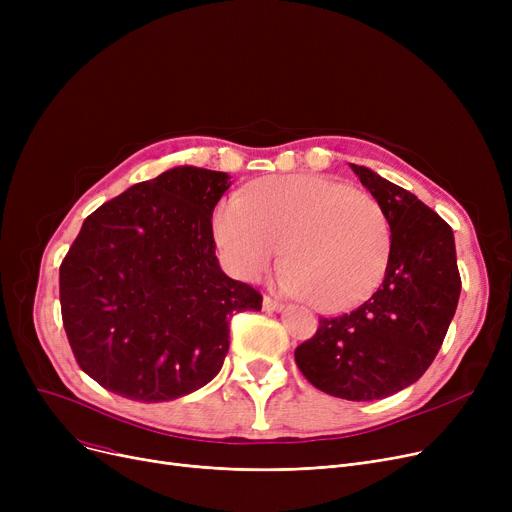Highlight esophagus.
Masks as SVG:
<instances>
[{
    "instance_id": "1",
    "label": "esophagus",
    "mask_w": 512,
    "mask_h": 512,
    "mask_svg": "<svg viewBox=\"0 0 512 512\" xmlns=\"http://www.w3.org/2000/svg\"><path fill=\"white\" fill-rule=\"evenodd\" d=\"M263 309L265 311H282L284 309V303H280V301H276V299H272V297H263Z\"/></svg>"
}]
</instances>
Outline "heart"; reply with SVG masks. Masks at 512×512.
Returning a JSON list of instances; mask_svg holds the SVG:
<instances>
[{
	"label": "heart",
	"mask_w": 512,
	"mask_h": 512,
	"mask_svg": "<svg viewBox=\"0 0 512 512\" xmlns=\"http://www.w3.org/2000/svg\"><path fill=\"white\" fill-rule=\"evenodd\" d=\"M213 236L242 280H259L282 253V286L319 311L367 301L384 280L392 232L371 195L311 174L263 178L213 213Z\"/></svg>",
	"instance_id": "1"
}]
</instances>
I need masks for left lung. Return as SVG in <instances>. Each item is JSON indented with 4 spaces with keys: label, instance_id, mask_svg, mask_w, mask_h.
Instances as JSON below:
<instances>
[{
    "label": "left lung",
    "instance_id": "left-lung-1",
    "mask_svg": "<svg viewBox=\"0 0 512 512\" xmlns=\"http://www.w3.org/2000/svg\"><path fill=\"white\" fill-rule=\"evenodd\" d=\"M388 215L386 276L371 297L338 317H319L294 361L321 392L378 400L415 384L436 359L461 294L452 228L413 193L351 164Z\"/></svg>",
    "mask_w": 512,
    "mask_h": 512
}]
</instances>
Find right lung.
I'll use <instances>...</instances> for the list:
<instances>
[{
  "label": "right lung",
  "instance_id": "obj_1",
  "mask_svg": "<svg viewBox=\"0 0 512 512\" xmlns=\"http://www.w3.org/2000/svg\"><path fill=\"white\" fill-rule=\"evenodd\" d=\"M226 172L180 166L95 209L60 265L62 321L76 363L139 402L174 400L211 382L230 317L263 297L228 278L211 215Z\"/></svg>",
  "mask_w": 512,
  "mask_h": 512
}]
</instances>
